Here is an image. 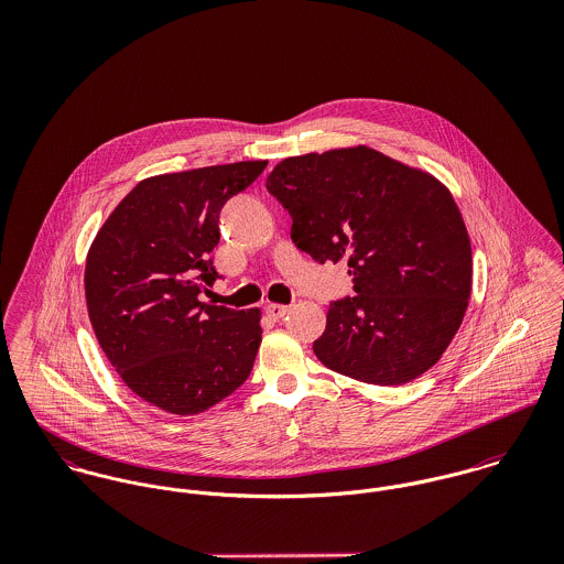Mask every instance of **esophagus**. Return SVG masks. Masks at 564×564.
<instances>
[{
	"instance_id": "34e87169",
	"label": "esophagus",
	"mask_w": 564,
	"mask_h": 564,
	"mask_svg": "<svg viewBox=\"0 0 564 564\" xmlns=\"http://www.w3.org/2000/svg\"><path fill=\"white\" fill-rule=\"evenodd\" d=\"M286 313H289V306H284V304H269L267 306V315L271 319H282Z\"/></svg>"
}]
</instances>
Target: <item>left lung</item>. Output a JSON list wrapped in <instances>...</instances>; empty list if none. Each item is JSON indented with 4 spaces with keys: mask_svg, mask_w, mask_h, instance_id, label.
I'll use <instances>...</instances> for the list:
<instances>
[{
    "mask_svg": "<svg viewBox=\"0 0 564 564\" xmlns=\"http://www.w3.org/2000/svg\"><path fill=\"white\" fill-rule=\"evenodd\" d=\"M291 239L317 262L345 260L354 297L329 304L313 343L347 378L395 387L432 365L471 295V242L452 193L371 148L293 156L267 177Z\"/></svg>",
    "mask_w": 564,
    "mask_h": 564,
    "instance_id": "1",
    "label": "left lung"
}]
</instances>
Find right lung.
Instances as JSON below:
<instances>
[{
	"label": "right lung",
	"instance_id": "1",
	"mask_svg": "<svg viewBox=\"0 0 564 564\" xmlns=\"http://www.w3.org/2000/svg\"><path fill=\"white\" fill-rule=\"evenodd\" d=\"M264 166L245 161L148 177L88 249L84 291L95 336L128 389L164 412H204L251 373L260 311L197 297L219 278L210 251L224 204Z\"/></svg>",
	"mask_w": 564,
	"mask_h": 564
}]
</instances>
